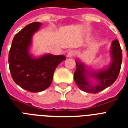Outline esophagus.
Returning <instances> with one entry per match:
<instances>
[{
  "label": "esophagus",
  "mask_w": 128,
  "mask_h": 128,
  "mask_svg": "<svg viewBox=\"0 0 128 128\" xmlns=\"http://www.w3.org/2000/svg\"><path fill=\"white\" fill-rule=\"evenodd\" d=\"M75 54H76V52L74 50H70L67 53L66 56L68 57V58H72V57L74 56Z\"/></svg>",
  "instance_id": "esophagus-1"
}]
</instances>
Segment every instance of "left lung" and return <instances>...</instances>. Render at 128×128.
<instances>
[{
	"label": "left lung",
	"instance_id": "left-lung-1",
	"mask_svg": "<svg viewBox=\"0 0 128 128\" xmlns=\"http://www.w3.org/2000/svg\"><path fill=\"white\" fill-rule=\"evenodd\" d=\"M112 62L106 68L94 72H88L84 64L76 60V69L74 79L78 87L81 90L88 93H97L110 87L116 81L119 74L122 61V53L117 39L112 41L111 47ZM89 76L93 77L97 80L95 85L91 84L88 80Z\"/></svg>",
	"mask_w": 128,
	"mask_h": 128
}]
</instances>
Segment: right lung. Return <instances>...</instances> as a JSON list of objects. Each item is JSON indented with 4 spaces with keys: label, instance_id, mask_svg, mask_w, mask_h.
<instances>
[{
    "label": "right lung",
    "instance_id": "1",
    "mask_svg": "<svg viewBox=\"0 0 128 128\" xmlns=\"http://www.w3.org/2000/svg\"><path fill=\"white\" fill-rule=\"evenodd\" d=\"M41 23L26 25L14 36L9 52L8 63L12 77L21 88L32 92H41L50 86L54 70L65 60L63 55L45 54L34 58L29 53L32 38Z\"/></svg>",
    "mask_w": 128,
    "mask_h": 128
}]
</instances>
